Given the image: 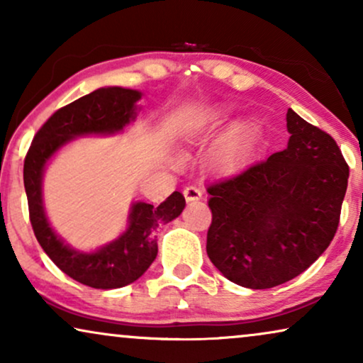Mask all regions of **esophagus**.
I'll use <instances>...</instances> for the list:
<instances>
[{"label": "esophagus", "instance_id": "esophagus-1", "mask_svg": "<svg viewBox=\"0 0 363 363\" xmlns=\"http://www.w3.org/2000/svg\"><path fill=\"white\" fill-rule=\"evenodd\" d=\"M183 195H185L186 201H195V200H200L201 198V190L195 185H188L185 190H183Z\"/></svg>", "mask_w": 363, "mask_h": 363}]
</instances>
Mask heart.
<instances>
[{"mask_svg":"<svg viewBox=\"0 0 363 363\" xmlns=\"http://www.w3.org/2000/svg\"><path fill=\"white\" fill-rule=\"evenodd\" d=\"M241 155V145L238 142H233L230 145L223 148L221 160L225 163H235Z\"/></svg>","mask_w":363,"mask_h":363,"instance_id":"b5f03b06","label":"heart"}]
</instances>
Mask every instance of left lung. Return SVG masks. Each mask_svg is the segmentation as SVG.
<instances>
[{
    "label": "left lung",
    "instance_id": "1",
    "mask_svg": "<svg viewBox=\"0 0 363 363\" xmlns=\"http://www.w3.org/2000/svg\"><path fill=\"white\" fill-rule=\"evenodd\" d=\"M287 148L208 185L206 252L235 284L269 289L304 272L334 240L349 165L329 133L287 111Z\"/></svg>",
    "mask_w": 363,
    "mask_h": 363
}]
</instances>
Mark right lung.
<instances>
[{
	"label": "right lung",
	"mask_w": 363,
	"mask_h": 363,
	"mask_svg": "<svg viewBox=\"0 0 363 363\" xmlns=\"http://www.w3.org/2000/svg\"><path fill=\"white\" fill-rule=\"evenodd\" d=\"M140 92L122 87L97 89L64 106L44 122L24 158V188L29 221L44 252L74 281L96 289H117L137 281L157 257L155 233L185 208V196L173 191L158 206L135 203L128 230L117 241L92 255L72 251L49 226L41 198L43 168L64 142L84 133L122 130L135 117Z\"/></svg>",
	"instance_id": "add662e5"
}]
</instances>
